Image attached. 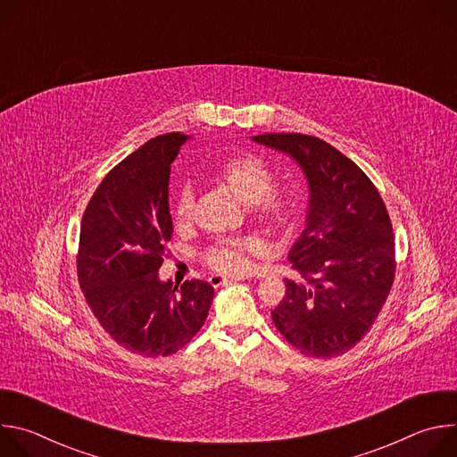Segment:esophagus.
I'll return each instance as SVG.
<instances>
[{
	"instance_id": "obj_1",
	"label": "esophagus",
	"mask_w": 457,
	"mask_h": 457,
	"mask_svg": "<svg viewBox=\"0 0 457 457\" xmlns=\"http://www.w3.org/2000/svg\"><path fill=\"white\" fill-rule=\"evenodd\" d=\"M210 284L213 287H220V286H228V284H233V282H238L240 278H235V277H222V275H212L210 278Z\"/></svg>"
}]
</instances>
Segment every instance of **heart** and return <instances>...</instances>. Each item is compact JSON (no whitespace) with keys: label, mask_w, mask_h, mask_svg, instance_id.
<instances>
[{"label":"heart","mask_w":457,"mask_h":457,"mask_svg":"<svg viewBox=\"0 0 457 457\" xmlns=\"http://www.w3.org/2000/svg\"><path fill=\"white\" fill-rule=\"evenodd\" d=\"M217 184L231 191L235 197L251 204V217L271 233L284 231L296 215V195L289 187L273 186L271 166L258 155L244 154L224 161L215 171ZM195 213V195L191 187H182L175 199L173 219L177 226H187ZM262 251V242L254 237L220 238L204 253V264L222 275H242L251 266V256Z\"/></svg>","instance_id":"obj_1"}]
</instances>
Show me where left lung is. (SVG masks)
I'll list each match as a JSON object with an SVG mask.
<instances>
[{
	"label": "left lung",
	"instance_id": "8db88e82",
	"mask_svg": "<svg viewBox=\"0 0 457 457\" xmlns=\"http://www.w3.org/2000/svg\"><path fill=\"white\" fill-rule=\"evenodd\" d=\"M253 141L289 154L311 191L307 228L287 258L300 280L271 311L275 328L302 354L351 351L376 321L396 275L395 233L372 180L329 143L303 134Z\"/></svg>",
	"mask_w": 457,
	"mask_h": 457
}]
</instances>
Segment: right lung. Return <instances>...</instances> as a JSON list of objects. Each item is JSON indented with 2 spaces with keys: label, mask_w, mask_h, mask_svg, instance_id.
Segmentation results:
<instances>
[{
  "label": "right lung",
  "mask_w": 457,
  "mask_h": 457,
  "mask_svg": "<svg viewBox=\"0 0 457 457\" xmlns=\"http://www.w3.org/2000/svg\"><path fill=\"white\" fill-rule=\"evenodd\" d=\"M189 137L157 136L113 166L85 210L78 278L101 328L129 353L148 358L182 349L206 321L213 287L159 280L173 233L170 166Z\"/></svg>",
  "instance_id": "1"
}]
</instances>
